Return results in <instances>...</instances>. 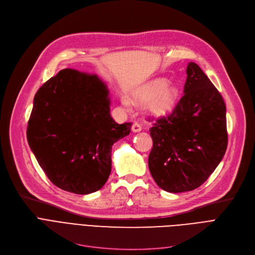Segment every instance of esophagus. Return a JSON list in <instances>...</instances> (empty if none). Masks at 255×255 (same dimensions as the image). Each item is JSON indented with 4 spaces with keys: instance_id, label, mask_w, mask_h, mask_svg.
<instances>
[{
    "instance_id": "34e87169",
    "label": "esophagus",
    "mask_w": 255,
    "mask_h": 255,
    "mask_svg": "<svg viewBox=\"0 0 255 255\" xmlns=\"http://www.w3.org/2000/svg\"><path fill=\"white\" fill-rule=\"evenodd\" d=\"M141 130V125L139 123H134L132 125V131L133 132H139Z\"/></svg>"
}]
</instances>
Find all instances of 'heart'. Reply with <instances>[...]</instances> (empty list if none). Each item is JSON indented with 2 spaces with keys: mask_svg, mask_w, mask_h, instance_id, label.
I'll return each instance as SVG.
<instances>
[{
  "mask_svg": "<svg viewBox=\"0 0 255 255\" xmlns=\"http://www.w3.org/2000/svg\"><path fill=\"white\" fill-rule=\"evenodd\" d=\"M179 97L177 86L168 84L164 78H157L146 83L131 94L133 103L143 104L149 102L148 111L151 115L161 117L168 114L175 106ZM128 105V101H124Z\"/></svg>",
  "mask_w": 255,
  "mask_h": 255,
  "instance_id": "heart-1",
  "label": "heart"
}]
</instances>
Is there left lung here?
<instances>
[{
    "label": "left lung",
    "mask_w": 255,
    "mask_h": 255,
    "mask_svg": "<svg viewBox=\"0 0 255 255\" xmlns=\"http://www.w3.org/2000/svg\"><path fill=\"white\" fill-rule=\"evenodd\" d=\"M186 72L184 96L170 115L157 119L150 129L151 175L160 188L171 193L203 185L227 148L221 94L197 64L190 62Z\"/></svg>",
    "instance_id": "1"
}]
</instances>
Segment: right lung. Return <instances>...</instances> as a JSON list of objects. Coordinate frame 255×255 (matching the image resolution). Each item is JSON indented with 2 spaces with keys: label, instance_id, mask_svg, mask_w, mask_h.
Masks as SVG:
<instances>
[{
  "label": "right lung",
  "instance_id": "1",
  "mask_svg": "<svg viewBox=\"0 0 255 255\" xmlns=\"http://www.w3.org/2000/svg\"><path fill=\"white\" fill-rule=\"evenodd\" d=\"M110 91L96 75L63 69L34 97L26 138L50 182L75 194L101 189L112 171V146L130 133L111 116Z\"/></svg>",
  "mask_w": 255,
  "mask_h": 255
}]
</instances>
